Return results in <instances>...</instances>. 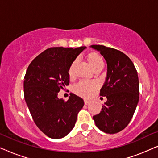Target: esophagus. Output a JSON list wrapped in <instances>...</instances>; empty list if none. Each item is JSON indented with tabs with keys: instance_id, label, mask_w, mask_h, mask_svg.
Masks as SVG:
<instances>
[{
	"instance_id": "esophagus-1",
	"label": "esophagus",
	"mask_w": 158,
	"mask_h": 158,
	"mask_svg": "<svg viewBox=\"0 0 158 158\" xmlns=\"http://www.w3.org/2000/svg\"><path fill=\"white\" fill-rule=\"evenodd\" d=\"M91 102V101H90V100H87V99H85V100H84V103H85V104H89V103Z\"/></svg>"
}]
</instances>
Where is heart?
I'll return each instance as SVG.
<instances>
[{
    "label": "heart",
    "instance_id": "heart-1",
    "mask_svg": "<svg viewBox=\"0 0 158 158\" xmlns=\"http://www.w3.org/2000/svg\"><path fill=\"white\" fill-rule=\"evenodd\" d=\"M88 60L90 66L94 69L98 66H103V62L102 57L96 53H91L88 56ZM77 60H75L72 64H70L69 68L68 74L70 77H73L75 74V67L76 64ZM97 83L95 81H80L76 85H75L74 92L75 94L79 95L84 98H88L91 96L97 88Z\"/></svg>",
    "mask_w": 158,
    "mask_h": 158
}]
</instances>
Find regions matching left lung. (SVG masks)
Wrapping results in <instances>:
<instances>
[{"mask_svg":"<svg viewBox=\"0 0 158 158\" xmlns=\"http://www.w3.org/2000/svg\"><path fill=\"white\" fill-rule=\"evenodd\" d=\"M107 63L106 78L100 90L106 102L94 116L96 127L103 132L115 134L129 124L138 104L139 78L133 62L119 50L103 45H91Z\"/></svg>","mask_w":158,"mask_h":158,"instance_id":"1","label":"left lung"}]
</instances>
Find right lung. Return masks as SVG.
<instances>
[{
  "instance_id": "add662e5",
  "label": "right lung",
  "mask_w": 158,
  "mask_h": 158,
  "mask_svg": "<svg viewBox=\"0 0 158 158\" xmlns=\"http://www.w3.org/2000/svg\"><path fill=\"white\" fill-rule=\"evenodd\" d=\"M86 47H51L42 52L28 67L23 81L24 99L36 126L47 137L60 139L74 127L83 98L71 94L64 101L58 98L69 85L70 64Z\"/></svg>"
}]
</instances>
